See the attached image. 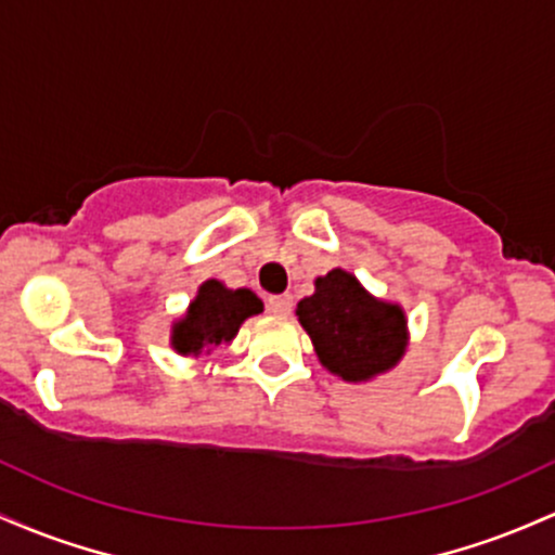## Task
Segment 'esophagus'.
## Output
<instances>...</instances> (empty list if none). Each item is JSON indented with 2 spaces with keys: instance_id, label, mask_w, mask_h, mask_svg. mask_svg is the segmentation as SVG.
Here are the masks:
<instances>
[{
  "instance_id": "esophagus-1",
  "label": "esophagus",
  "mask_w": 555,
  "mask_h": 555,
  "mask_svg": "<svg viewBox=\"0 0 555 555\" xmlns=\"http://www.w3.org/2000/svg\"><path fill=\"white\" fill-rule=\"evenodd\" d=\"M267 309H270L272 314H278V317L291 314V309H294V296H288V294L270 296V298H267Z\"/></svg>"
}]
</instances>
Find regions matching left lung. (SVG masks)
Listing matches in <instances>:
<instances>
[{
    "mask_svg": "<svg viewBox=\"0 0 555 555\" xmlns=\"http://www.w3.org/2000/svg\"><path fill=\"white\" fill-rule=\"evenodd\" d=\"M296 317L320 364L346 383H370L406 353L409 320L401 304L372 296L340 267L314 280V294L298 301Z\"/></svg>",
    "mask_w": 555,
    "mask_h": 555,
    "instance_id": "obj_1",
    "label": "left lung"
}]
</instances>
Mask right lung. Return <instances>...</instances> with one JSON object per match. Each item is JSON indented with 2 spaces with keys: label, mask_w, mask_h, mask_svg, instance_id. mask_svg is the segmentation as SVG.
Wrapping results in <instances>:
<instances>
[{
  "label": "right lung",
  "mask_w": 555,
  "mask_h": 555,
  "mask_svg": "<svg viewBox=\"0 0 555 555\" xmlns=\"http://www.w3.org/2000/svg\"><path fill=\"white\" fill-rule=\"evenodd\" d=\"M264 304L248 288H228L220 280H204L194 301L172 322L170 346L180 357H209L230 346L248 317L261 314Z\"/></svg>",
  "instance_id": "obj_1"
}]
</instances>
